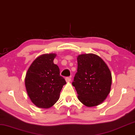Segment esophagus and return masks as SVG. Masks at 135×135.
<instances>
[{"label": "esophagus", "mask_w": 135, "mask_h": 135, "mask_svg": "<svg viewBox=\"0 0 135 135\" xmlns=\"http://www.w3.org/2000/svg\"><path fill=\"white\" fill-rule=\"evenodd\" d=\"M65 80H66V82H70V81H71V78H70V77H66Z\"/></svg>", "instance_id": "34e87169"}]
</instances>
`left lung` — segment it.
<instances>
[{"label":"left lung","mask_w":135,"mask_h":135,"mask_svg":"<svg viewBox=\"0 0 135 135\" xmlns=\"http://www.w3.org/2000/svg\"><path fill=\"white\" fill-rule=\"evenodd\" d=\"M77 72L72 85L78 99L88 107L97 106L107 98L110 92L112 73L105 62L93 54L77 57Z\"/></svg>","instance_id":"1"}]
</instances>
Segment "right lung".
<instances>
[{"label":"right lung","mask_w":135,"mask_h":135,"mask_svg":"<svg viewBox=\"0 0 135 135\" xmlns=\"http://www.w3.org/2000/svg\"><path fill=\"white\" fill-rule=\"evenodd\" d=\"M55 54L39 56L27 71L25 85L32 103L41 108H49L57 102L65 80L60 75V69L54 64Z\"/></svg>","instance_id":"obj_1"}]
</instances>
